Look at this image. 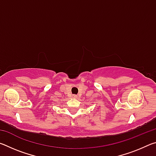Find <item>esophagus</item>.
<instances>
[{
	"label": "esophagus",
	"instance_id": "34e87169",
	"mask_svg": "<svg viewBox=\"0 0 156 156\" xmlns=\"http://www.w3.org/2000/svg\"><path fill=\"white\" fill-rule=\"evenodd\" d=\"M72 98H77V96H76V95H72Z\"/></svg>",
	"mask_w": 156,
	"mask_h": 156
}]
</instances>
